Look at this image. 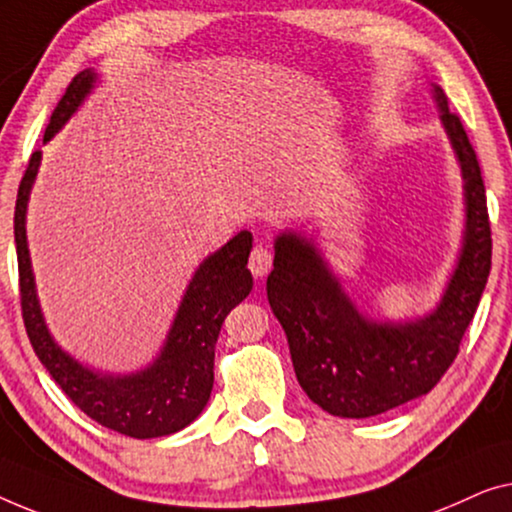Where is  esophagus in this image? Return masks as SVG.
Wrapping results in <instances>:
<instances>
[{
    "label": "esophagus",
    "instance_id": "34e87169",
    "mask_svg": "<svg viewBox=\"0 0 512 512\" xmlns=\"http://www.w3.org/2000/svg\"><path fill=\"white\" fill-rule=\"evenodd\" d=\"M273 264V255L269 248L264 246H255L253 253H250V259H248V269L255 273V276H264V273H269Z\"/></svg>",
    "mask_w": 512,
    "mask_h": 512
}]
</instances>
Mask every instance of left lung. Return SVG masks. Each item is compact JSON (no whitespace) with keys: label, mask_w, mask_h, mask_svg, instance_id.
<instances>
[{"label":"left lung","mask_w":512,"mask_h":512,"mask_svg":"<svg viewBox=\"0 0 512 512\" xmlns=\"http://www.w3.org/2000/svg\"><path fill=\"white\" fill-rule=\"evenodd\" d=\"M443 125L462 162L466 236L448 292L434 315L380 325L355 311L311 243L280 236L266 294L290 343L299 385L322 410L371 417L434 390L459 355L492 269L487 194L466 129L434 88Z\"/></svg>","instance_id":"1"}]
</instances>
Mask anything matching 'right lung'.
Segmentation results:
<instances>
[{
  "instance_id": "1",
  "label": "right lung",
  "mask_w": 512,
  "mask_h": 512,
  "mask_svg": "<svg viewBox=\"0 0 512 512\" xmlns=\"http://www.w3.org/2000/svg\"><path fill=\"white\" fill-rule=\"evenodd\" d=\"M92 81V71H81L69 83L50 115L43 141H48L71 118L90 92ZM39 160L41 153L34 150L18 185L13 215L20 311L34 352L62 392L102 427L129 438H157L181 431L204 410L211 397L215 341L222 322L253 290V276L248 271L253 236L241 232L199 266L187 287L162 357L150 369L127 378H102L64 355L43 325L25 239V208Z\"/></svg>"
}]
</instances>
